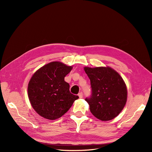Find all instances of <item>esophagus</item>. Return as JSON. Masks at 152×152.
Instances as JSON below:
<instances>
[{
  "mask_svg": "<svg viewBox=\"0 0 152 152\" xmlns=\"http://www.w3.org/2000/svg\"><path fill=\"white\" fill-rule=\"evenodd\" d=\"M78 96H79V97L80 98H82V97H83V93H82V92H80V93H79V94H78Z\"/></svg>",
  "mask_w": 152,
  "mask_h": 152,
  "instance_id": "obj_1",
  "label": "esophagus"
}]
</instances>
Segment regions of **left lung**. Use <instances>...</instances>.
<instances>
[{"instance_id": "obj_1", "label": "left lung", "mask_w": 152, "mask_h": 152, "mask_svg": "<svg viewBox=\"0 0 152 152\" xmlns=\"http://www.w3.org/2000/svg\"><path fill=\"white\" fill-rule=\"evenodd\" d=\"M89 78L91 95L86 98L93 115L110 121L121 112L127 102V91L122 77L110 67H84Z\"/></svg>"}]
</instances>
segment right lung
Segmentation results:
<instances>
[{
    "mask_svg": "<svg viewBox=\"0 0 152 152\" xmlns=\"http://www.w3.org/2000/svg\"><path fill=\"white\" fill-rule=\"evenodd\" d=\"M72 66L50 62L37 71L28 86V98L35 111L42 117L55 120L71 108L79 96L72 94L65 77Z\"/></svg>",
    "mask_w": 152,
    "mask_h": 152,
    "instance_id": "obj_1",
    "label": "right lung"
}]
</instances>
